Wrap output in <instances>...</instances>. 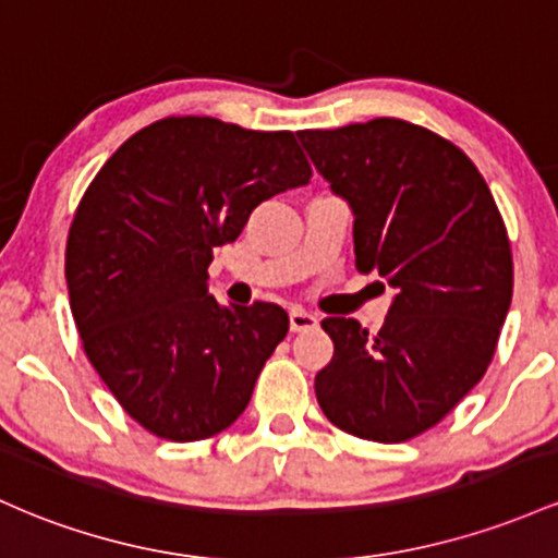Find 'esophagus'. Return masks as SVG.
Segmentation results:
<instances>
[{"label": "esophagus", "mask_w": 558, "mask_h": 558, "mask_svg": "<svg viewBox=\"0 0 558 558\" xmlns=\"http://www.w3.org/2000/svg\"><path fill=\"white\" fill-rule=\"evenodd\" d=\"M317 326V317L310 315V312L304 310H291V330L293 333H299V330H310Z\"/></svg>", "instance_id": "1"}]
</instances>
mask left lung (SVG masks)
Listing matches in <instances>:
<instances>
[{
	"mask_svg": "<svg viewBox=\"0 0 558 558\" xmlns=\"http://www.w3.org/2000/svg\"><path fill=\"white\" fill-rule=\"evenodd\" d=\"M354 214V265L395 289L378 333L326 317L333 357L315 376L341 432L405 442L485 376L513 291L511 243L485 177L450 140L402 119L299 132Z\"/></svg>",
	"mask_w": 558,
	"mask_h": 558,
	"instance_id": "left-lung-1",
	"label": "left lung"
}]
</instances>
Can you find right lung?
<instances>
[{"label":"right lung","mask_w":558,"mask_h":558,"mask_svg":"<svg viewBox=\"0 0 558 558\" xmlns=\"http://www.w3.org/2000/svg\"><path fill=\"white\" fill-rule=\"evenodd\" d=\"M310 177L291 132L169 116L92 180L65 246L73 323L92 368L150 434L195 442L246 410L289 312L225 307L206 269L262 201Z\"/></svg>","instance_id":"1"}]
</instances>
